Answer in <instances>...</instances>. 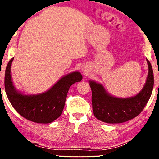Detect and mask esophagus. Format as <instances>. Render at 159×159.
I'll return each mask as SVG.
<instances>
[{
    "instance_id": "obj_1",
    "label": "esophagus",
    "mask_w": 159,
    "mask_h": 159,
    "mask_svg": "<svg viewBox=\"0 0 159 159\" xmlns=\"http://www.w3.org/2000/svg\"><path fill=\"white\" fill-rule=\"evenodd\" d=\"M82 71H83V73H84V74H86V73H87V70H86L85 69H82Z\"/></svg>"
}]
</instances>
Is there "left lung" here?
<instances>
[{
    "mask_svg": "<svg viewBox=\"0 0 159 159\" xmlns=\"http://www.w3.org/2000/svg\"><path fill=\"white\" fill-rule=\"evenodd\" d=\"M148 73L140 92L134 96L117 98L110 95L101 83L89 80L92 90V104L94 116L103 122H125L140 114L149 101L153 88L154 78L151 64L146 59Z\"/></svg>",
    "mask_w": 159,
    "mask_h": 159,
    "instance_id": "8db88e82",
    "label": "left lung"
}]
</instances>
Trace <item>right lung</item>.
Listing matches in <instances>:
<instances>
[{
	"label": "right lung",
	"mask_w": 159,
	"mask_h": 159,
	"mask_svg": "<svg viewBox=\"0 0 159 159\" xmlns=\"http://www.w3.org/2000/svg\"><path fill=\"white\" fill-rule=\"evenodd\" d=\"M14 58L9 61L5 72V90L14 109L28 120L36 123L53 122L62 114L70 87L82 79L81 73L73 71L63 76L49 90L35 95L23 94L13 83L11 67Z\"/></svg>",
	"instance_id": "right-lung-1"
}]
</instances>
